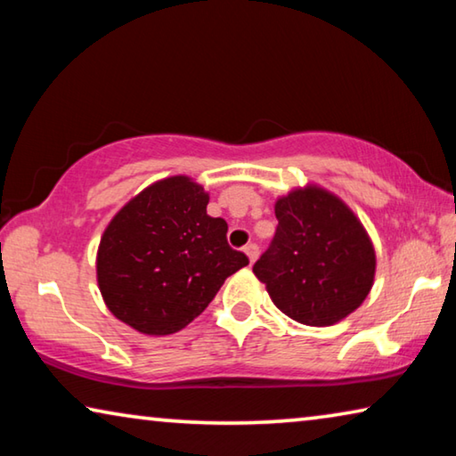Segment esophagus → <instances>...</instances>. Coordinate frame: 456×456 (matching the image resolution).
I'll use <instances>...</instances> for the list:
<instances>
[{"mask_svg": "<svg viewBox=\"0 0 456 456\" xmlns=\"http://www.w3.org/2000/svg\"><path fill=\"white\" fill-rule=\"evenodd\" d=\"M245 256L249 257V264H253V261L257 259V256H259V247L256 245V243H249V245H245Z\"/></svg>", "mask_w": 456, "mask_h": 456, "instance_id": "obj_1", "label": "esophagus"}]
</instances>
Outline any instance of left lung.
Masks as SVG:
<instances>
[{
  "label": "left lung",
  "mask_w": 456,
  "mask_h": 456,
  "mask_svg": "<svg viewBox=\"0 0 456 456\" xmlns=\"http://www.w3.org/2000/svg\"><path fill=\"white\" fill-rule=\"evenodd\" d=\"M277 229L253 273L291 320L331 326L358 310L372 289L376 253L342 199L307 184L275 203Z\"/></svg>",
  "instance_id": "left-lung-1"
}]
</instances>
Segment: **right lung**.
I'll return each mask as SVG.
<instances>
[{
	"label": "right lung",
	"mask_w": 456,
	"mask_h": 456,
	"mask_svg": "<svg viewBox=\"0 0 456 456\" xmlns=\"http://www.w3.org/2000/svg\"><path fill=\"white\" fill-rule=\"evenodd\" d=\"M209 195L168 176L130 199L100 239L96 275L104 304L141 334L168 336L203 314L229 275L249 264L231 249L227 223L207 215Z\"/></svg>",
	"instance_id": "1"
}]
</instances>
